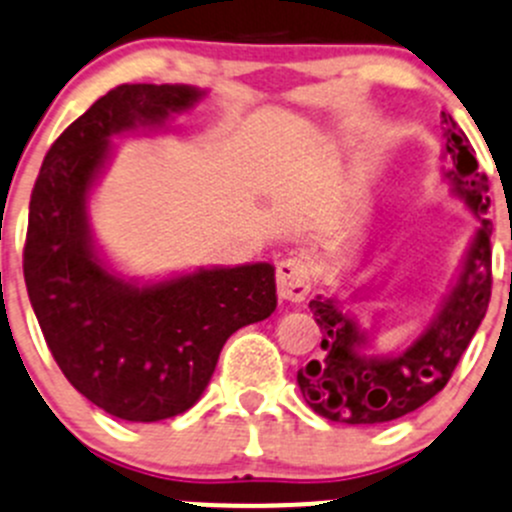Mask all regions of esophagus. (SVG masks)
<instances>
[{
	"instance_id": "1",
	"label": "esophagus",
	"mask_w": 512,
	"mask_h": 512,
	"mask_svg": "<svg viewBox=\"0 0 512 512\" xmlns=\"http://www.w3.org/2000/svg\"><path fill=\"white\" fill-rule=\"evenodd\" d=\"M277 295L287 302H302L310 295V267L302 257L277 262Z\"/></svg>"
}]
</instances>
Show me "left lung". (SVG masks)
Returning a JSON list of instances; mask_svg holds the SVG:
<instances>
[{"label": "left lung", "mask_w": 512, "mask_h": 512, "mask_svg": "<svg viewBox=\"0 0 512 512\" xmlns=\"http://www.w3.org/2000/svg\"><path fill=\"white\" fill-rule=\"evenodd\" d=\"M445 119V152L453 170L445 172L465 205L480 220L458 285L440 307L428 330L395 357H372L365 352V335L342 312L332 297L310 300V310L322 330V357L297 372L305 403L317 415L347 425L390 423L413 413L448 385L460 357L468 350L483 322L493 290L490 235L485 217L490 207L488 177L478 170L475 150L450 114Z\"/></svg>", "instance_id": "1"}]
</instances>
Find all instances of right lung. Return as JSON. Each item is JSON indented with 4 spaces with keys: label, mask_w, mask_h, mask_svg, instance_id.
<instances>
[{
    "label": "right lung",
    "mask_w": 512,
    "mask_h": 512,
    "mask_svg": "<svg viewBox=\"0 0 512 512\" xmlns=\"http://www.w3.org/2000/svg\"><path fill=\"white\" fill-rule=\"evenodd\" d=\"M200 97L187 84L109 89L49 147L29 200L24 282L47 347L89 403L130 423L190 410L227 337L277 307L267 262L140 287L112 275L94 252L87 197L109 137L162 124Z\"/></svg>",
    "instance_id": "1"
}]
</instances>
